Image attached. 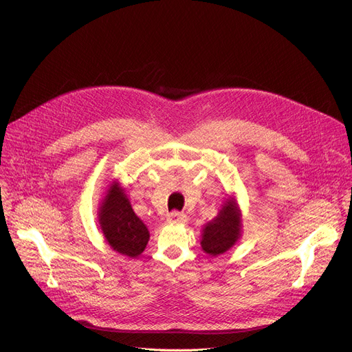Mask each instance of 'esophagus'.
I'll use <instances>...</instances> for the list:
<instances>
[{
    "label": "esophagus",
    "mask_w": 352,
    "mask_h": 352,
    "mask_svg": "<svg viewBox=\"0 0 352 352\" xmlns=\"http://www.w3.org/2000/svg\"><path fill=\"white\" fill-rule=\"evenodd\" d=\"M166 221L171 224H178V223H186L187 221V215L178 212V211H173L168 217H166Z\"/></svg>",
    "instance_id": "34e87169"
}]
</instances>
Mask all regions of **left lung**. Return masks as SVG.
Instances as JSON below:
<instances>
[{
    "label": "left lung",
    "mask_w": 352,
    "mask_h": 352,
    "mask_svg": "<svg viewBox=\"0 0 352 352\" xmlns=\"http://www.w3.org/2000/svg\"><path fill=\"white\" fill-rule=\"evenodd\" d=\"M243 232V214L236 198L230 195L218 215L207 223L201 232V248L210 256H218L231 250Z\"/></svg>",
    "instance_id": "1"
}]
</instances>
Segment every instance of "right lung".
<instances>
[{
    "label": "right lung",
    "mask_w": 352,
    "mask_h": 352,
    "mask_svg": "<svg viewBox=\"0 0 352 352\" xmlns=\"http://www.w3.org/2000/svg\"><path fill=\"white\" fill-rule=\"evenodd\" d=\"M98 223L108 245L121 255L137 258L150 241V231L134 212L118 179L111 181L105 191Z\"/></svg>",
    "instance_id": "add662e5"
}]
</instances>
